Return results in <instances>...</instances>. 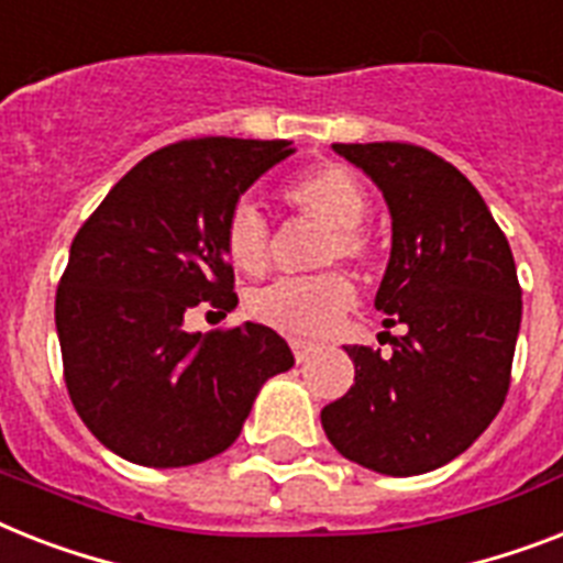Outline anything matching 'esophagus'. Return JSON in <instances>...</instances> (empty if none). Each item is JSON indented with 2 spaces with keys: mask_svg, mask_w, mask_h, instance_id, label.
Instances as JSON below:
<instances>
[{
  "mask_svg": "<svg viewBox=\"0 0 563 563\" xmlns=\"http://www.w3.org/2000/svg\"><path fill=\"white\" fill-rule=\"evenodd\" d=\"M289 344H291V353H295L297 361H306L309 355L314 353V350H318V344H312V341H303V338H291Z\"/></svg>",
  "mask_w": 563,
  "mask_h": 563,
  "instance_id": "esophagus-1",
  "label": "esophagus"
}]
</instances>
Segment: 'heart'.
<instances>
[{
    "instance_id": "b5f03b06",
    "label": "heart",
    "mask_w": 563,
    "mask_h": 563,
    "mask_svg": "<svg viewBox=\"0 0 563 563\" xmlns=\"http://www.w3.org/2000/svg\"><path fill=\"white\" fill-rule=\"evenodd\" d=\"M283 205L329 228L323 240L321 266L344 260L350 266H367L373 245L364 234L369 199L353 170L341 164H321L300 173L280 187ZM222 251L236 272L260 274L268 263V228L254 205H236L225 219ZM355 289L341 272L309 277H280L251 295L249 309L260 323L289 335H321L341 321L353 306Z\"/></svg>"
}]
</instances>
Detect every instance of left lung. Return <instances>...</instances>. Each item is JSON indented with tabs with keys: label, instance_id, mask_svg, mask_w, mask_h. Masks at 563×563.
Returning <instances> with one entry per match:
<instances>
[{
	"label": "left lung",
	"instance_id": "1",
	"mask_svg": "<svg viewBox=\"0 0 563 563\" xmlns=\"http://www.w3.org/2000/svg\"><path fill=\"white\" fill-rule=\"evenodd\" d=\"M367 173L393 219L376 309L393 353L346 346L355 385L321 410L338 454L390 477L460 456L509 393L520 283L506 234L477 187L431 150L399 141L332 144Z\"/></svg>",
	"mask_w": 563,
	"mask_h": 563
}]
</instances>
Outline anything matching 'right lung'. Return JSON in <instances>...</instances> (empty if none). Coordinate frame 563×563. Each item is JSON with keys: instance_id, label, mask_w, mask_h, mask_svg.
Wrapping results in <instances>:
<instances>
[{"instance_id": "obj_1", "label": "right lung", "mask_w": 563, "mask_h": 563, "mask_svg": "<svg viewBox=\"0 0 563 563\" xmlns=\"http://www.w3.org/2000/svg\"><path fill=\"white\" fill-rule=\"evenodd\" d=\"M291 153V141L225 135L167 144L77 231L54 303L63 376L77 416L123 460L181 468L222 454L260 387L295 364L263 323L185 329L194 306H236L225 219Z\"/></svg>"}]
</instances>
